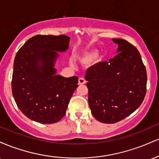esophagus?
<instances>
[{"label":"esophagus","mask_w":159,"mask_h":159,"mask_svg":"<svg viewBox=\"0 0 159 159\" xmlns=\"http://www.w3.org/2000/svg\"><path fill=\"white\" fill-rule=\"evenodd\" d=\"M86 83V80L83 78H80L78 79V85H83Z\"/></svg>","instance_id":"1"}]
</instances>
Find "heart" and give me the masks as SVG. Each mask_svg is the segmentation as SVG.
Here are the masks:
<instances>
[{
    "instance_id": "heart-1",
    "label": "heart",
    "mask_w": 159,
    "mask_h": 159,
    "mask_svg": "<svg viewBox=\"0 0 159 159\" xmlns=\"http://www.w3.org/2000/svg\"><path fill=\"white\" fill-rule=\"evenodd\" d=\"M76 61L79 62L81 64L87 65L96 59V63H100L103 61V54H98V51L96 48H91L84 52L81 54H78L75 56ZM70 65L73 66V63L70 62Z\"/></svg>"
}]
</instances>
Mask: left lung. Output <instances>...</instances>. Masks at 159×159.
<instances>
[{"mask_svg": "<svg viewBox=\"0 0 159 159\" xmlns=\"http://www.w3.org/2000/svg\"><path fill=\"white\" fill-rule=\"evenodd\" d=\"M116 56L87 70L91 114L98 121L114 123L125 119L141 105L147 91V71L139 52L122 39Z\"/></svg>", "mask_w": 159, "mask_h": 159, "instance_id": "8db88e82", "label": "left lung"}]
</instances>
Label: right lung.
<instances>
[{
  "label": "right lung",
  "instance_id": "right-lung-1",
  "mask_svg": "<svg viewBox=\"0 0 159 159\" xmlns=\"http://www.w3.org/2000/svg\"><path fill=\"white\" fill-rule=\"evenodd\" d=\"M70 37L36 35L16 54L13 63L12 92L16 105L27 117L37 123L58 122L65 115L78 87L77 76L57 74L59 53L69 49Z\"/></svg>",
  "mask_w": 159,
  "mask_h": 159
}]
</instances>
